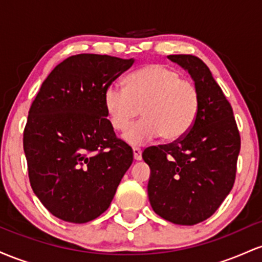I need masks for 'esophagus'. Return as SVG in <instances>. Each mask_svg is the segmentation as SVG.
Here are the masks:
<instances>
[{"instance_id":"34e87169","label":"esophagus","mask_w":262,"mask_h":262,"mask_svg":"<svg viewBox=\"0 0 262 262\" xmlns=\"http://www.w3.org/2000/svg\"><path fill=\"white\" fill-rule=\"evenodd\" d=\"M133 155H134V160L137 161L141 160V150L139 148H133Z\"/></svg>"}]
</instances>
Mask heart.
Here are the masks:
<instances>
[{"label": "heart", "mask_w": 262, "mask_h": 262, "mask_svg": "<svg viewBox=\"0 0 262 262\" xmlns=\"http://www.w3.org/2000/svg\"><path fill=\"white\" fill-rule=\"evenodd\" d=\"M103 108L116 132H125L141 111L143 118L123 137L130 145H140L159 135L175 141L187 134L196 121L200 93L193 82L181 79L179 71L151 64L129 75L124 90L107 87Z\"/></svg>", "instance_id": "b5f03b06"}]
</instances>
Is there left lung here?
I'll use <instances>...</instances> for the list:
<instances>
[{
  "label": "left lung",
  "instance_id": "obj_1",
  "mask_svg": "<svg viewBox=\"0 0 262 262\" xmlns=\"http://www.w3.org/2000/svg\"><path fill=\"white\" fill-rule=\"evenodd\" d=\"M188 71L200 110L188 133L143 152L149 165L148 196L156 214L173 224L194 225L219 208L235 181L240 134L233 108L212 73L193 55H169Z\"/></svg>",
  "mask_w": 262,
  "mask_h": 262
}]
</instances>
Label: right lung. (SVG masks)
<instances>
[{"mask_svg":"<svg viewBox=\"0 0 262 262\" xmlns=\"http://www.w3.org/2000/svg\"><path fill=\"white\" fill-rule=\"evenodd\" d=\"M134 59L79 54L54 68L29 110L23 148L31 186L61 221L82 224L112 202L133 150L106 118L107 87Z\"/></svg>","mask_w":262,"mask_h":262,"instance_id":"add662e5","label":"right lung"}]
</instances>
